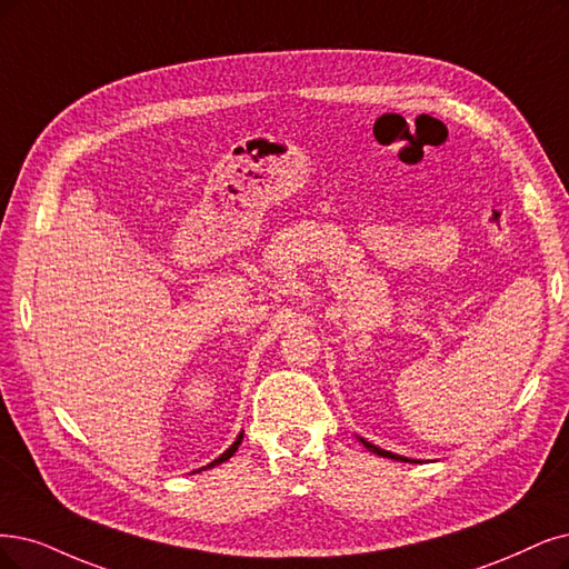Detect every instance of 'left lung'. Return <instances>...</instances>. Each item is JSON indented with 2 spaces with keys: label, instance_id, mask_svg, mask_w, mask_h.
Wrapping results in <instances>:
<instances>
[{
  "label": "left lung",
  "instance_id": "obj_1",
  "mask_svg": "<svg viewBox=\"0 0 569 569\" xmlns=\"http://www.w3.org/2000/svg\"><path fill=\"white\" fill-rule=\"evenodd\" d=\"M361 440H363V438H361ZM363 446H366L370 452L380 455V457H389V459H396V461H410V459H406V457H401V455H393V452H387V450H382V448H377V446L368 443V440H363Z\"/></svg>",
  "mask_w": 569,
  "mask_h": 569
}]
</instances>
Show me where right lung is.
<instances>
[{
	"label": "right lung",
	"mask_w": 569,
	"mask_h": 569,
	"mask_svg": "<svg viewBox=\"0 0 569 569\" xmlns=\"http://www.w3.org/2000/svg\"><path fill=\"white\" fill-rule=\"evenodd\" d=\"M241 438H243V433H239V438L234 440V443H231V446H229V448H227V450H224V452H222V455H220L218 459H213V461H210V465H208V469H210V467H216V465H222V461H227V459H229L231 455H234V452L239 450V446H241ZM203 469H206V467H203Z\"/></svg>",
	"instance_id": "add662e5"
}]
</instances>
